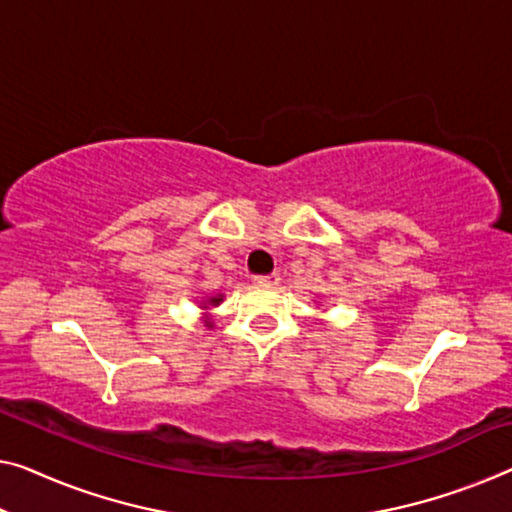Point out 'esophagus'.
Returning a JSON list of instances; mask_svg holds the SVG:
<instances>
[{"mask_svg":"<svg viewBox=\"0 0 512 512\" xmlns=\"http://www.w3.org/2000/svg\"><path fill=\"white\" fill-rule=\"evenodd\" d=\"M257 285H262V287H278L280 285V273H269V276H259L257 278Z\"/></svg>","mask_w":512,"mask_h":512,"instance_id":"obj_1","label":"esophagus"}]
</instances>
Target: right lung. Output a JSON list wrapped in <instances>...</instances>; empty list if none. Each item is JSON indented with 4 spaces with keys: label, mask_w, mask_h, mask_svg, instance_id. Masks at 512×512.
Masks as SVG:
<instances>
[{
    "label": "right lung",
    "mask_w": 512,
    "mask_h": 512,
    "mask_svg": "<svg viewBox=\"0 0 512 512\" xmlns=\"http://www.w3.org/2000/svg\"><path fill=\"white\" fill-rule=\"evenodd\" d=\"M220 301H223V299H220V296H216V299H211V303H213V305H218ZM207 326H211V322H207Z\"/></svg>",
    "instance_id": "1"
}]
</instances>
